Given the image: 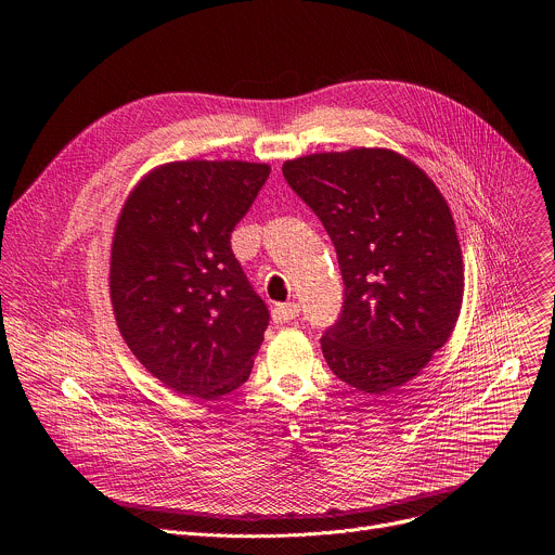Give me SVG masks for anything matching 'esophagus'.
<instances>
[{"label":"esophagus","instance_id":"1","mask_svg":"<svg viewBox=\"0 0 555 555\" xmlns=\"http://www.w3.org/2000/svg\"><path fill=\"white\" fill-rule=\"evenodd\" d=\"M296 315H298V305H296V302H279V305H274V309H272V319H274V323H279V325L294 321Z\"/></svg>","mask_w":555,"mask_h":555}]
</instances>
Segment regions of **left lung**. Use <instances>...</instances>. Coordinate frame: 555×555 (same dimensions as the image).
Here are the masks:
<instances>
[{
	"label": "left lung",
	"instance_id": "1",
	"mask_svg": "<svg viewBox=\"0 0 555 555\" xmlns=\"http://www.w3.org/2000/svg\"><path fill=\"white\" fill-rule=\"evenodd\" d=\"M283 176L332 236L345 281L323 356L349 386L384 395L413 379L450 338L463 259L435 182L388 149L311 153Z\"/></svg>",
	"mask_w": 555,
	"mask_h": 555
}]
</instances>
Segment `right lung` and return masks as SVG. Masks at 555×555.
Returning a JSON list of instances; mask_svg holds the SVG:
<instances>
[{
	"mask_svg": "<svg viewBox=\"0 0 555 555\" xmlns=\"http://www.w3.org/2000/svg\"><path fill=\"white\" fill-rule=\"evenodd\" d=\"M268 176L257 163H169L120 210L109 266L116 325L140 364L189 398L240 388L263 343L270 311L230 234Z\"/></svg>",
	"mask_w": 555,
	"mask_h": 555,
	"instance_id": "obj_1",
	"label": "right lung"
}]
</instances>
